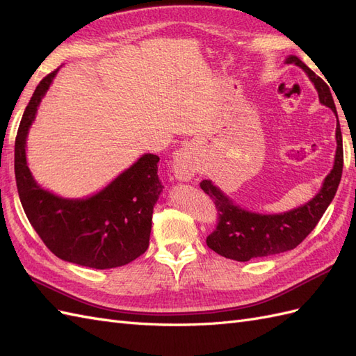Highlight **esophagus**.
Wrapping results in <instances>:
<instances>
[{
  "label": "esophagus",
  "instance_id": "1",
  "mask_svg": "<svg viewBox=\"0 0 356 356\" xmlns=\"http://www.w3.org/2000/svg\"><path fill=\"white\" fill-rule=\"evenodd\" d=\"M172 172H174V177L179 181H190L195 177L196 170L191 161L190 148L182 147L175 153L174 160H172Z\"/></svg>",
  "mask_w": 356,
  "mask_h": 356
}]
</instances>
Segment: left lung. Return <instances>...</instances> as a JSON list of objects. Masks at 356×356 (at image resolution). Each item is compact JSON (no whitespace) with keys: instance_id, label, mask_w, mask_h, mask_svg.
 <instances>
[{"instance_id":"1","label":"left lung","mask_w":356,"mask_h":356,"mask_svg":"<svg viewBox=\"0 0 356 356\" xmlns=\"http://www.w3.org/2000/svg\"><path fill=\"white\" fill-rule=\"evenodd\" d=\"M285 63H294L303 70L314 83L322 105L328 106L337 117L336 105L330 88L321 77L312 71L297 56L289 55ZM336 156L330 174L325 177L318 195L301 204L281 213H260L248 211L234 203L227 195L213 186L211 179L200 182L202 190L215 200L220 211L217 229L207 239L208 246L217 254L236 261H250L251 258L281 254L294 250L306 239V236L316 227L318 221L330 207L339 188L343 170V139L337 118L336 126Z\"/></svg>"}]
</instances>
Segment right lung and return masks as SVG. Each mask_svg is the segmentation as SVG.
<instances>
[{
	"label": "right lung",
	"instance_id": "obj_1",
	"mask_svg": "<svg viewBox=\"0 0 356 356\" xmlns=\"http://www.w3.org/2000/svg\"><path fill=\"white\" fill-rule=\"evenodd\" d=\"M56 71L42 79L24 113L15 143L19 199L32 227L63 261L114 268L143 255L149 242L154 204L163 191L159 156L147 153L90 196L62 197L42 188L26 161V138Z\"/></svg>",
	"mask_w": 356,
	"mask_h": 356
}]
</instances>
